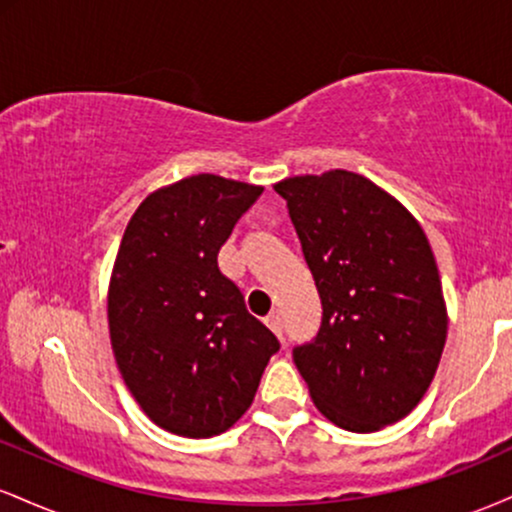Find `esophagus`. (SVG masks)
<instances>
[{"label":"esophagus","mask_w":512,"mask_h":512,"mask_svg":"<svg viewBox=\"0 0 512 512\" xmlns=\"http://www.w3.org/2000/svg\"><path fill=\"white\" fill-rule=\"evenodd\" d=\"M264 322H267V327L274 334H281V317H279V313H269L267 317H264Z\"/></svg>","instance_id":"obj_1"}]
</instances>
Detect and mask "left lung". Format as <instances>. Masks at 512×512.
Masks as SVG:
<instances>
[{
    "instance_id": "obj_1",
    "label": "left lung",
    "mask_w": 512,
    "mask_h": 512,
    "mask_svg": "<svg viewBox=\"0 0 512 512\" xmlns=\"http://www.w3.org/2000/svg\"><path fill=\"white\" fill-rule=\"evenodd\" d=\"M322 301L315 342L296 346L315 407L346 431L397 424L431 387L448 308L421 223L351 170L276 182Z\"/></svg>"
}]
</instances>
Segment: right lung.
Listing matches in <instances>:
<instances>
[{"label":"right lung","mask_w":512,"mask_h":512,"mask_svg":"<svg viewBox=\"0 0 512 512\" xmlns=\"http://www.w3.org/2000/svg\"><path fill=\"white\" fill-rule=\"evenodd\" d=\"M260 185L199 173L158 187L129 219L108 286L127 390L163 431L211 438L248 411L279 342L221 274V245Z\"/></svg>","instance_id":"right-lung-1"}]
</instances>
